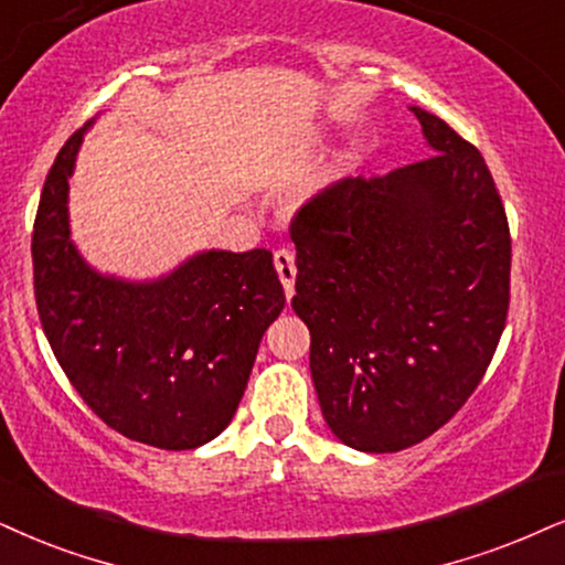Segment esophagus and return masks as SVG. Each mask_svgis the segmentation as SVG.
I'll use <instances>...</instances> for the list:
<instances>
[{
    "label": "esophagus",
    "instance_id": "obj_1",
    "mask_svg": "<svg viewBox=\"0 0 565 565\" xmlns=\"http://www.w3.org/2000/svg\"><path fill=\"white\" fill-rule=\"evenodd\" d=\"M274 266L278 274V281H281L284 295L287 299L295 297V278H297V266H295V253L291 249H278L274 255Z\"/></svg>",
    "mask_w": 565,
    "mask_h": 565
}]
</instances>
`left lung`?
<instances>
[{
	"label": "left lung",
	"mask_w": 565,
	"mask_h": 565,
	"mask_svg": "<svg viewBox=\"0 0 565 565\" xmlns=\"http://www.w3.org/2000/svg\"><path fill=\"white\" fill-rule=\"evenodd\" d=\"M433 156L344 180L299 211L297 295L326 425L396 454L472 396L509 310L511 237L490 169L435 114L409 106Z\"/></svg>",
	"instance_id": "8db88e82"
}]
</instances>
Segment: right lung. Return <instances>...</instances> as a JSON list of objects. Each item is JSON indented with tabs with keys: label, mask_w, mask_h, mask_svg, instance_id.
I'll list each match as a JSON object with an SVG mask.
<instances>
[{
	"label": "right lung",
	"mask_w": 565,
	"mask_h": 565,
	"mask_svg": "<svg viewBox=\"0 0 565 565\" xmlns=\"http://www.w3.org/2000/svg\"><path fill=\"white\" fill-rule=\"evenodd\" d=\"M90 119L56 153L33 226L35 305L83 402L111 430L188 451L226 430L266 328L284 310L268 249H200L169 274L93 268L70 230V180Z\"/></svg>",
	"instance_id": "1"
}]
</instances>
